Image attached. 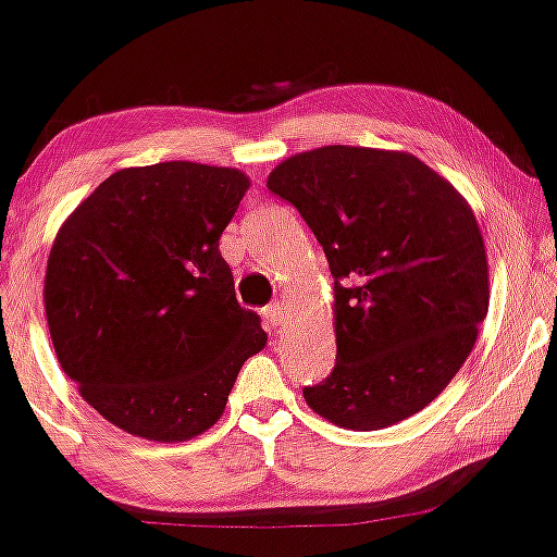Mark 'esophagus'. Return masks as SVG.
<instances>
[{
    "mask_svg": "<svg viewBox=\"0 0 557 557\" xmlns=\"http://www.w3.org/2000/svg\"><path fill=\"white\" fill-rule=\"evenodd\" d=\"M264 319H267V324L272 326V330H277V326L285 321V306L283 304L267 306L264 308Z\"/></svg>",
    "mask_w": 557,
    "mask_h": 557,
    "instance_id": "esophagus-1",
    "label": "esophagus"
}]
</instances>
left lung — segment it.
<instances>
[{
  "label": "left lung",
  "mask_w": 557,
  "mask_h": 557,
  "mask_svg": "<svg viewBox=\"0 0 557 557\" xmlns=\"http://www.w3.org/2000/svg\"><path fill=\"white\" fill-rule=\"evenodd\" d=\"M304 214L334 274L337 366L306 386L313 412L381 431L438 397L487 317L478 218L451 181L412 152L326 145L267 178Z\"/></svg>",
  "instance_id": "left-lung-1"
}]
</instances>
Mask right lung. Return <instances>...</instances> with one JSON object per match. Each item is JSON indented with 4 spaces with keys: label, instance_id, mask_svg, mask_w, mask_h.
Returning a JSON list of instances; mask_svg holds the SVG:
<instances>
[{
    "label": "right lung",
    "instance_id": "obj_1",
    "mask_svg": "<svg viewBox=\"0 0 557 557\" xmlns=\"http://www.w3.org/2000/svg\"><path fill=\"white\" fill-rule=\"evenodd\" d=\"M249 186L191 160L122 169L57 231L44 280L53 352L111 425L158 444L202 435L267 345L220 257Z\"/></svg>",
    "mask_w": 557,
    "mask_h": 557
}]
</instances>
